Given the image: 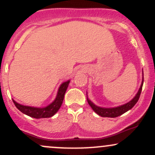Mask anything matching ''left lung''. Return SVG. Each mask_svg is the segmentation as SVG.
Listing matches in <instances>:
<instances>
[{
	"label": "left lung",
	"instance_id": "1",
	"mask_svg": "<svg viewBox=\"0 0 155 155\" xmlns=\"http://www.w3.org/2000/svg\"><path fill=\"white\" fill-rule=\"evenodd\" d=\"M142 81L140 87L138 90V92L136 93V96L131 100L129 101L127 104L122 105V106H117V107H112V108H104V107H100V106H96L95 104L92 102L87 97V102L89 105L91 106L94 111L96 114L99 115V116L103 117H111V118H114V117H117L120 115L123 114L124 113L127 112L129 110H130L133 106L136 105V104L138 102V99H139L140 92L142 90V87H143V72L142 71Z\"/></svg>",
	"mask_w": 155,
	"mask_h": 155
}]
</instances>
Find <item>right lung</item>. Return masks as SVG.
<instances>
[{"mask_svg":"<svg viewBox=\"0 0 155 155\" xmlns=\"http://www.w3.org/2000/svg\"><path fill=\"white\" fill-rule=\"evenodd\" d=\"M69 83H70V80H68V81L60 84L54 101L45 107L38 108L24 106V105H21L17 103L15 100H13V102L16 107L18 108L19 111L25 114L28 115V116L35 119L49 118V117L54 116L60 109V108L61 107V105L63 104L64 99V95L66 92Z\"/></svg>","mask_w":155,"mask_h":155,"instance_id":"1","label":"right lung"}]
</instances>
